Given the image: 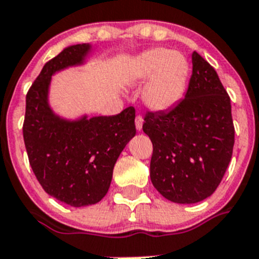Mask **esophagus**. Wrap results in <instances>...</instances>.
<instances>
[{"instance_id":"esophagus-1","label":"esophagus","mask_w":259,"mask_h":259,"mask_svg":"<svg viewBox=\"0 0 259 259\" xmlns=\"http://www.w3.org/2000/svg\"><path fill=\"white\" fill-rule=\"evenodd\" d=\"M142 122H144V119H142L141 115H136V118H135V124H136L137 131H141L142 130Z\"/></svg>"}]
</instances>
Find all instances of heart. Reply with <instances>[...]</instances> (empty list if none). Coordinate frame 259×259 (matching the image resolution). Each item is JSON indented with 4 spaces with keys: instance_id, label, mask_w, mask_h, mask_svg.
Returning <instances> with one entry per match:
<instances>
[{
    "instance_id": "heart-1",
    "label": "heart",
    "mask_w": 259,
    "mask_h": 259,
    "mask_svg": "<svg viewBox=\"0 0 259 259\" xmlns=\"http://www.w3.org/2000/svg\"><path fill=\"white\" fill-rule=\"evenodd\" d=\"M188 73V61L183 54L155 48L135 61L130 76L135 80H144L154 75L145 90V100L152 109L164 110L182 98Z\"/></svg>"
}]
</instances>
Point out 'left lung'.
I'll use <instances>...</instances> for the list:
<instances>
[{"label": "left lung", "mask_w": 259, "mask_h": 259, "mask_svg": "<svg viewBox=\"0 0 259 259\" xmlns=\"http://www.w3.org/2000/svg\"><path fill=\"white\" fill-rule=\"evenodd\" d=\"M186 95L168 110H147L152 142L150 178L162 197L196 203L216 191L233 155L230 97L215 68L197 52Z\"/></svg>", "instance_id": "8db88e82"}]
</instances>
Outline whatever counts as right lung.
I'll return each instance as SVG.
<instances>
[{
    "label": "right lung",
    "mask_w": 259,
    "mask_h": 259,
    "mask_svg": "<svg viewBox=\"0 0 259 259\" xmlns=\"http://www.w3.org/2000/svg\"><path fill=\"white\" fill-rule=\"evenodd\" d=\"M90 47L76 44L44 65L26 94L23 136L29 164L49 196L73 207L94 205L107 194L113 168L136 135L134 107L110 117L67 122L47 102L51 76L82 62Z\"/></svg>",
    "instance_id": "obj_1"
}]
</instances>
